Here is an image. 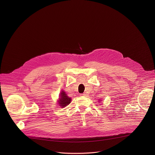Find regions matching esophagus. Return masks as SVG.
Listing matches in <instances>:
<instances>
[{
    "instance_id": "obj_1",
    "label": "esophagus",
    "mask_w": 155,
    "mask_h": 155,
    "mask_svg": "<svg viewBox=\"0 0 155 155\" xmlns=\"http://www.w3.org/2000/svg\"><path fill=\"white\" fill-rule=\"evenodd\" d=\"M80 96H86V94H85V93H82V94H80Z\"/></svg>"
}]
</instances>
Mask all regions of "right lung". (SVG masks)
<instances>
[{"label": "right lung", "mask_w": 155, "mask_h": 155, "mask_svg": "<svg viewBox=\"0 0 155 155\" xmlns=\"http://www.w3.org/2000/svg\"><path fill=\"white\" fill-rule=\"evenodd\" d=\"M71 99L69 97L67 94H65V93H64L63 91L61 93V96L59 101V104L61 107H64L67 106L71 103Z\"/></svg>", "instance_id": "right-lung-1"}]
</instances>
